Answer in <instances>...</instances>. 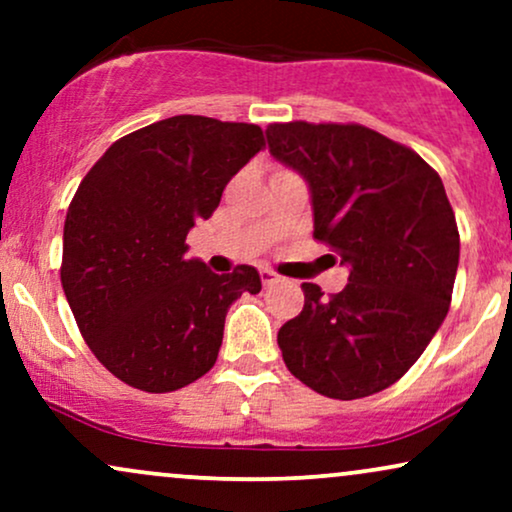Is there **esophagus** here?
Wrapping results in <instances>:
<instances>
[{
	"label": "esophagus",
	"mask_w": 512,
	"mask_h": 512,
	"mask_svg": "<svg viewBox=\"0 0 512 512\" xmlns=\"http://www.w3.org/2000/svg\"><path fill=\"white\" fill-rule=\"evenodd\" d=\"M260 276H262L264 286H274V284H279V281H281V276L272 272V269H260Z\"/></svg>",
	"instance_id": "34e87169"
}]
</instances>
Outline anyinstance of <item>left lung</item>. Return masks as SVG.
Here are the masks:
<instances>
[{
	"instance_id": "left-lung-1",
	"label": "left lung",
	"mask_w": 512,
	"mask_h": 512,
	"mask_svg": "<svg viewBox=\"0 0 512 512\" xmlns=\"http://www.w3.org/2000/svg\"><path fill=\"white\" fill-rule=\"evenodd\" d=\"M269 154L308 182L313 236L342 257L349 284L305 305L279 330L286 368L332 399L397 383L443 325L460 233L438 173L363 125L267 127Z\"/></svg>"
}]
</instances>
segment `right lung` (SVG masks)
Here are the masks:
<instances>
[{
    "instance_id": "right-lung-1",
    "label": "right lung",
    "mask_w": 512,
    "mask_h": 512,
    "mask_svg": "<svg viewBox=\"0 0 512 512\" xmlns=\"http://www.w3.org/2000/svg\"><path fill=\"white\" fill-rule=\"evenodd\" d=\"M262 149L257 125L175 115L122 137L81 180L64 221L62 289L88 349L122 383H195L216 363L233 301L260 293L255 267L214 274L185 255V238Z\"/></svg>"
}]
</instances>
